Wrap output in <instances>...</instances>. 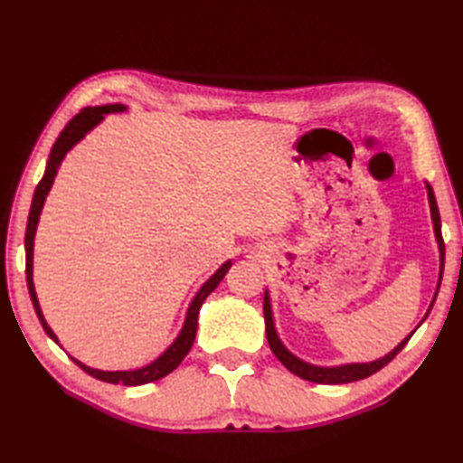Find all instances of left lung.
I'll return each instance as SVG.
<instances>
[{"instance_id":"left-lung-1","label":"left lung","mask_w":463,"mask_h":463,"mask_svg":"<svg viewBox=\"0 0 463 463\" xmlns=\"http://www.w3.org/2000/svg\"><path fill=\"white\" fill-rule=\"evenodd\" d=\"M428 186V199H430V211H431V221H434V231H436V241H438V247H439V280H438V288H436V297H438V290H439V284H441V274H444V259H446V244L444 239H441V221H439V211H438V203H436V196L434 191H431V186ZM434 297V300H436ZM434 300L430 304V310L434 307ZM264 322H267V338L270 344V350L274 352V356H277L287 370H290L292 373H297L298 378L302 380H308V382H317V383H348V382H356L362 378H368L372 373H376L378 370H382L386 366L388 362H392L396 358V354L406 346L408 340L411 338V332L408 338L402 340L398 346L392 350L386 356L380 358V360H373V362H366V364H344V366H314V364L304 362L300 358L294 356L287 348H284V344L280 342L277 328H274V320H272V308H270V298H269V290L264 292ZM428 310V314H430ZM426 314V317H428Z\"/></svg>"}]
</instances>
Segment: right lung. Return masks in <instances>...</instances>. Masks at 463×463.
Wrapping results in <instances>:
<instances>
[{"mask_svg":"<svg viewBox=\"0 0 463 463\" xmlns=\"http://www.w3.org/2000/svg\"><path fill=\"white\" fill-rule=\"evenodd\" d=\"M127 107L121 103H115V105H101V107H85L81 113H77L71 121L65 125V129L59 133L57 141L52 146V153H49V159H47V166H45V173H43V179L39 181L37 189L33 193V201H32V211H29V219H27V229H25V279H27V288H29V297H32L33 302V308L37 312V318L42 322L43 330L47 332V336L57 340V336L53 334V330L47 326V322L43 318V312L39 308V302H37V294H35V287H33V239H35V231H37V222H39V214H42L43 209V203H45V196L52 189L53 179L57 175L59 165H61L63 156L67 155V151L71 149L75 143H80L85 133H90L97 123L103 121L105 115L109 113H121L125 111ZM231 260H226L222 267L216 270L213 277L206 280L201 290L196 292V297L193 298V302L189 304V310H186V318L183 324V330L179 332V336L171 344L169 348H166L159 358L155 362L146 364V366L139 368V370H119V372H103V370H95L85 366L83 362L71 358L77 366H80L83 372L90 373V376L101 380V382H109V383H123V386H141V383H149L155 380H161L165 378L166 373H171L179 364L184 360L186 354H189L194 336H196V324H199V310L203 307L204 298L209 297V294L219 287V282L224 279L226 270L231 269Z\"/></svg>","mask_w":463,"mask_h":463,"instance_id":"add662e5","label":"right lung"}]
</instances>
